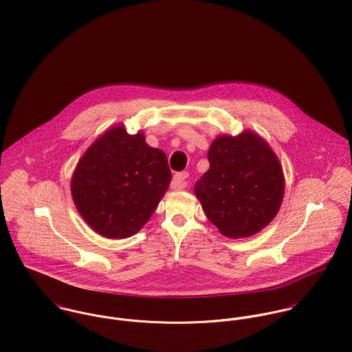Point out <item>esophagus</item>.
<instances>
[{"label":"esophagus","instance_id":"1","mask_svg":"<svg viewBox=\"0 0 352 352\" xmlns=\"http://www.w3.org/2000/svg\"><path fill=\"white\" fill-rule=\"evenodd\" d=\"M188 177H189L188 173H178V174L174 175V184L177 185L178 189H185V188L189 186Z\"/></svg>","mask_w":352,"mask_h":352}]
</instances>
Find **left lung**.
<instances>
[{
  "label": "left lung",
  "instance_id": "obj_1",
  "mask_svg": "<svg viewBox=\"0 0 352 352\" xmlns=\"http://www.w3.org/2000/svg\"><path fill=\"white\" fill-rule=\"evenodd\" d=\"M208 159L209 170L197 181L195 193L210 223L231 239L267 227L285 193L282 166L269 143L250 129L220 135Z\"/></svg>",
  "mask_w": 352,
  "mask_h": 352
}]
</instances>
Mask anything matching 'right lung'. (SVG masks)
Returning a JSON list of instances; mask_svg holds the SVG:
<instances>
[{"label":"right lung","instance_id":"add662e5","mask_svg":"<svg viewBox=\"0 0 352 352\" xmlns=\"http://www.w3.org/2000/svg\"><path fill=\"white\" fill-rule=\"evenodd\" d=\"M171 181L166 154L144 133L118 124L105 131L79 159L72 195L87 226L108 239L138 234L150 220Z\"/></svg>","mask_w":352,"mask_h":352}]
</instances>
